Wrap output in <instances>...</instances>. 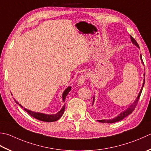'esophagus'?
I'll list each match as a JSON object with an SVG mask.
<instances>
[{
    "mask_svg": "<svg viewBox=\"0 0 151 151\" xmlns=\"http://www.w3.org/2000/svg\"><path fill=\"white\" fill-rule=\"evenodd\" d=\"M85 76L84 75H82L81 76H79V78L78 79V86H81L84 84V82H85Z\"/></svg>",
    "mask_w": 151,
    "mask_h": 151,
    "instance_id": "34e87169",
    "label": "esophagus"
}]
</instances>
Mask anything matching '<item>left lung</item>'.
Segmentation results:
<instances>
[{
    "label": "left lung",
    "mask_w": 151,
    "mask_h": 151,
    "mask_svg": "<svg viewBox=\"0 0 151 151\" xmlns=\"http://www.w3.org/2000/svg\"><path fill=\"white\" fill-rule=\"evenodd\" d=\"M130 38H131V41L132 42V44H134L135 46H136L137 48H139V46L137 42H136V40H135L134 38L131 36V35H130ZM140 59H141V62H142V63H143V60H142V57H141V55L140 56ZM143 65H144V63H143ZM145 74H144V76H145ZM144 84H145V78L143 80V86H142V87H141V90L139 91V93L137 97H136V99H135L134 102L133 103V104L129 106V107L128 109H126V110H124V111H122V113H120L119 115H118V116L113 118V119H103V120H97V121H98V122H102V123H114V122H119V121L123 120L125 117L128 116V115L132 114V112L134 111V109H135V107H136V105L137 104L138 100H139V97L141 96V92H142L143 88L144 86ZM94 101H95V96L93 97V104H92V105H93Z\"/></svg>",
    "instance_id": "obj_1"
}]
</instances>
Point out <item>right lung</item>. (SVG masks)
<instances>
[{
    "instance_id": "obj_1",
    "label": "right lung",
    "mask_w": 151,
    "mask_h": 151,
    "mask_svg": "<svg viewBox=\"0 0 151 151\" xmlns=\"http://www.w3.org/2000/svg\"><path fill=\"white\" fill-rule=\"evenodd\" d=\"M71 90V87L69 86L67 87L65 91L63 92V94H62V100L63 101H65V100L66 96H67V94L69 93V91ZM15 102H16L17 104H18L21 107L23 108V106L19 104V103L17 102L16 99H14ZM24 110L27 113L29 114H30L31 116H32L35 119H38V120L40 121H43V122H55V121L58 120L60 119V118L62 116V115L63 114L64 111H65V105H64L63 107H62L61 110L58 112L56 114H44L42 113H38V112H34L29 110V109H27L26 108H23Z\"/></svg>"
}]
</instances>
